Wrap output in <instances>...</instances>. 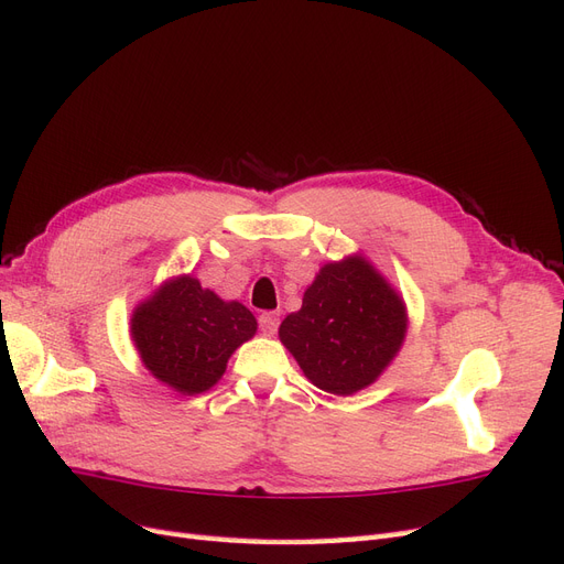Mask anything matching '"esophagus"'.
Here are the masks:
<instances>
[{
    "mask_svg": "<svg viewBox=\"0 0 564 564\" xmlns=\"http://www.w3.org/2000/svg\"><path fill=\"white\" fill-rule=\"evenodd\" d=\"M259 324H261V332L263 334H268V336H272L278 332V327H280V315L278 313H261L259 315Z\"/></svg>",
    "mask_w": 564,
    "mask_h": 564,
    "instance_id": "esophagus-1",
    "label": "esophagus"
}]
</instances>
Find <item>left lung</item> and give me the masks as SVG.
<instances>
[{
  "label": "left lung",
  "mask_w": 564,
  "mask_h": 564,
  "mask_svg": "<svg viewBox=\"0 0 564 564\" xmlns=\"http://www.w3.org/2000/svg\"><path fill=\"white\" fill-rule=\"evenodd\" d=\"M409 327L406 303L362 253L324 263L301 311L280 324L282 346L313 386L348 398L377 383Z\"/></svg>",
  "instance_id": "1"
}]
</instances>
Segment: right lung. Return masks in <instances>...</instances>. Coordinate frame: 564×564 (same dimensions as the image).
I'll return each mask as SVG.
<instances>
[{
    "label": "right lung",
    "instance_id": "add662e5",
    "mask_svg": "<svg viewBox=\"0 0 564 564\" xmlns=\"http://www.w3.org/2000/svg\"><path fill=\"white\" fill-rule=\"evenodd\" d=\"M259 322L240 301H226L193 275H174L135 305L133 348L152 379L178 395H199L226 373L230 355Z\"/></svg>",
    "mask_w": 564,
    "mask_h": 564
}]
</instances>
